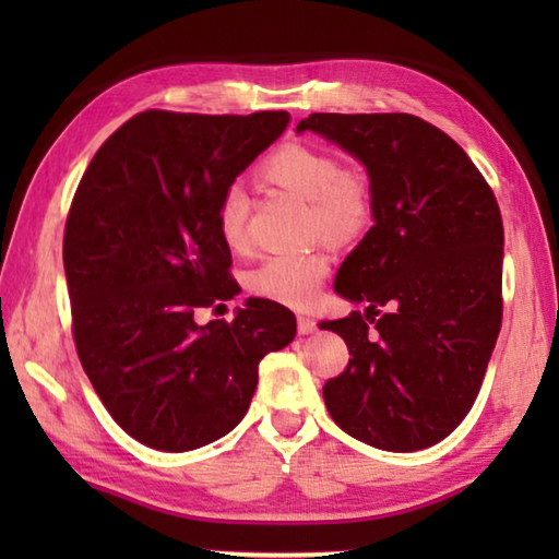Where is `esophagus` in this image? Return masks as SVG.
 I'll use <instances>...</instances> for the list:
<instances>
[{
    "label": "esophagus",
    "instance_id": "1",
    "mask_svg": "<svg viewBox=\"0 0 559 559\" xmlns=\"http://www.w3.org/2000/svg\"><path fill=\"white\" fill-rule=\"evenodd\" d=\"M318 330V323L313 318H308V316H298V333L300 335H313Z\"/></svg>",
    "mask_w": 559,
    "mask_h": 559
}]
</instances>
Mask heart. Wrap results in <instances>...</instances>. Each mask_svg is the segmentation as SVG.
<instances>
[{
  "instance_id": "heart-1",
  "label": "heart",
  "mask_w": 559,
  "mask_h": 559,
  "mask_svg": "<svg viewBox=\"0 0 559 559\" xmlns=\"http://www.w3.org/2000/svg\"><path fill=\"white\" fill-rule=\"evenodd\" d=\"M263 185L308 202V236H323L337 246L357 243L374 224V192L370 179L343 163L325 147L308 143H286L273 150L259 167ZM249 202L239 187H229L216 204V229L226 246L241 249L246 243ZM330 253L310 249L281 253L261 261L249 273L246 286L253 296L281 306L308 308L318 298L330 273Z\"/></svg>"
}]
</instances>
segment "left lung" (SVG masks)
<instances>
[{
    "label": "left lung",
    "instance_id": "obj_1",
    "mask_svg": "<svg viewBox=\"0 0 559 559\" xmlns=\"http://www.w3.org/2000/svg\"><path fill=\"white\" fill-rule=\"evenodd\" d=\"M367 167L374 226L337 271L365 313L323 320L349 362L323 386L333 421L382 451L433 447L476 402L503 320V219L456 140L409 112H313Z\"/></svg>",
    "mask_w": 559,
    "mask_h": 559
}]
</instances>
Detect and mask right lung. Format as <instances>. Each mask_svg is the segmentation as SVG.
Masks as SVG:
<instances>
[{
    "label": "right lung",
    "mask_w": 559,
    "mask_h": 559,
    "mask_svg": "<svg viewBox=\"0 0 559 559\" xmlns=\"http://www.w3.org/2000/svg\"><path fill=\"white\" fill-rule=\"evenodd\" d=\"M288 120L138 112L75 189L63 231L75 353L118 427L150 449L192 451L229 433L261 359L296 337V316L263 298L234 323L194 320L239 293L216 204Z\"/></svg>",
    "instance_id": "add662e5"
}]
</instances>
